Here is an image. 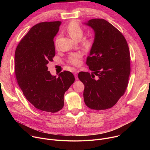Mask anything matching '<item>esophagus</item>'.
<instances>
[{"label":"esophagus","instance_id":"obj_1","mask_svg":"<svg viewBox=\"0 0 150 150\" xmlns=\"http://www.w3.org/2000/svg\"><path fill=\"white\" fill-rule=\"evenodd\" d=\"M78 72H79V71L78 70H74V74L75 75V79H78V76H77V74H78Z\"/></svg>","mask_w":150,"mask_h":150}]
</instances>
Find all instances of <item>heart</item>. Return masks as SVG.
Segmentation results:
<instances>
[{"mask_svg":"<svg viewBox=\"0 0 150 150\" xmlns=\"http://www.w3.org/2000/svg\"><path fill=\"white\" fill-rule=\"evenodd\" d=\"M67 31L70 36L74 40H78L82 38L83 35L84 31L82 27L76 21H72L68 25L67 27ZM58 39L57 37L55 40L54 45L56 48L58 46ZM93 42V39L91 37H84L82 39V44L85 47H90ZM82 54L80 52L73 53L69 55L68 58V62L71 65L78 67L81 64Z\"/></svg>","mask_w":150,"mask_h":150,"instance_id":"heart-1","label":"heart"}]
</instances>
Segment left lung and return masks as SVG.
Returning a JSON list of instances; mask_svg holds the SVG:
<instances>
[{"mask_svg": "<svg viewBox=\"0 0 150 150\" xmlns=\"http://www.w3.org/2000/svg\"><path fill=\"white\" fill-rule=\"evenodd\" d=\"M94 30L95 38L86 63L94 74L80 72L83 99L91 109H110L123 96L131 72L130 52L123 34L104 19L86 24Z\"/></svg>", "mask_w": 150, "mask_h": 150, "instance_id": "1", "label": "left lung"}]
</instances>
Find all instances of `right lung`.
<instances>
[{
    "label": "right lung",
    "instance_id": "1",
    "mask_svg": "<svg viewBox=\"0 0 150 150\" xmlns=\"http://www.w3.org/2000/svg\"><path fill=\"white\" fill-rule=\"evenodd\" d=\"M61 21L40 23L21 40L15 53L17 82L27 100L41 111L56 113L64 105V94L75 81L65 71L52 76L47 65L55 56L53 38Z\"/></svg>",
    "mask_w": 150,
    "mask_h": 150
}]
</instances>
